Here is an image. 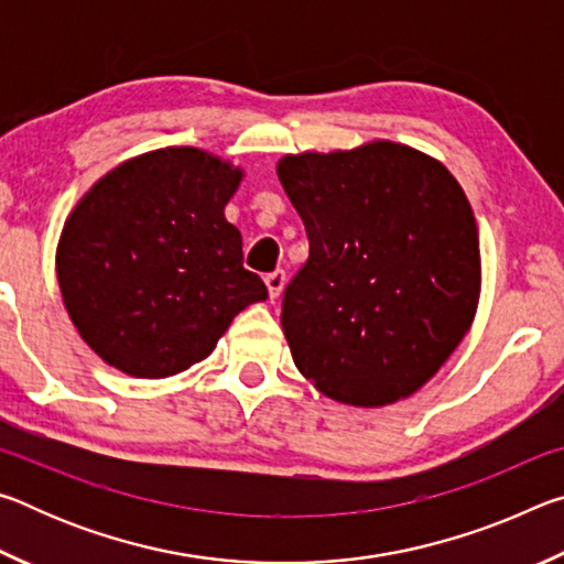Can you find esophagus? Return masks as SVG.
<instances>
[{
	"label": "esophagus",
	"mask_w": 564,
	"mask_h": 564,
	"mask_svg": "<svg viewBox=\"0 0 564 564\" xmlns=\"http://www.w3.org/2000/svg\"><path fill=\"white\" fill-rule=\"evenodd\" d=\"M265 285H269V295L271 299L275 301L281 295V291H283V285H285V271H273V273H269L265 275Z\"/></svg>",
	"instance_id": "34e87169"
}]
</instances>
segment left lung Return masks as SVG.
I'll list each match as a JSON object with an SVG mask.
<instances>
[{
	"label": "left lung",
	"mask_w": 564,
	"mask_h": 564,
	"mask_svg": "<svg viewBox=\"0 0 564 564\" xmlns=\"http://www.w3.org/2000/svg\"><path fill=\"white\" fill-rule=\"evenodd\" d=\"M311 253L283 295L295 368L323 395L383 408L423 388L470 330L480 238L441 161L376 139L279 161Z\"/></svg>",
	"instance_id": "8db88e82"
}]
</instances>
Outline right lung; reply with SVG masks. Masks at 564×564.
Returning <instances> with one entry per match:
<instances>
[{
	"mask_svg": "<svg viewBox=\"0 0 564 564\" xmlns=\"http://www.w3.org/2000/svg\"><path fill=\"white\" fill-rule=\"evenodd\" d=\"M243 169L194 147L121 161L66 216L56 281L74 328L131 378H169L212 356L246 305L269 299L243 269L224 208Z\"/></svg>",
	"mask_w": 564,
	"mask_h": 564,
	"instance_id": "right-lung-1",
	"label": "right lung"
}]
</instances>
